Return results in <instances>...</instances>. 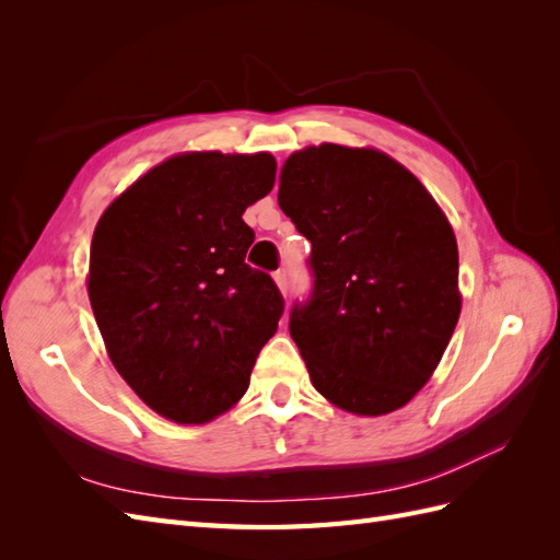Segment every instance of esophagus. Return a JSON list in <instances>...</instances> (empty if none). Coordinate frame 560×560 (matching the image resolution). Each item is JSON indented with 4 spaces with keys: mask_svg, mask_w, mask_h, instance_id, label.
Listing matches in <instances>:
<instances>
[{
    "mask_svg": "<svg viewBox=\"0 0 560 560\" xmlns=\"http://www.w3.org/2000/svg\"><path fill=\"white\" fill-rule=\"evenodd\" d=\"M273 278H276V284L280 287V292H287V268H278Z\"/></svg>",
    "mask_w": 560,
    "mask_h": 560,
    "instance_id": "obj_1",
    "label": "esophagus"
}]
</instances>
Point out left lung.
Instances as JSON below:
<instances>
[{
  "instance_id": "left-lung-1",
  "label": "left lung",
  "mask_w": 560,
  "mask_h": 560,
  "mask_svg": "<svg viewBox=\"0 0 560 560\" xmlns=\"http://www.w3.org/2000/svg\"><path fill=\"white\" fill-rule=\"evenodd\" d=\"M278 202L313 245V294L292 308L290 334L315 389L348 413L399 409L460 317L446 214L395 159L341 144L294 151Z\"/></svg>"
}]
</instances>
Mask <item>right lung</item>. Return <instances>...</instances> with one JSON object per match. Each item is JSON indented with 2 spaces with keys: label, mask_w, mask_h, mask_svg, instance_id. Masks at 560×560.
I'll return each instance as SVG.
<instances>
[{
  "label": "right lung",
  "mask_w": 560,
  "mask_h": 560,
  "mask_svg": "<svg viewBox=\"0 0 560 560\" xmlns=\"http://www.w3.org/2000/svg\"><path fill=\"white\" fill-rule=\"evenodd\" d=\"M270 154L191 151L163 161L100 217L89 299L118 374L182 425L222 416L249 387L284 301L245 264L247 206L276 184Z\"/></svg>",
  "instance_id": "right-lung-1"
}]
</instances>
